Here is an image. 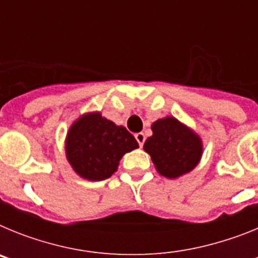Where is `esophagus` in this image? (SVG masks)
<instances>
[{"label":"esophagus","mask_w":258,"mask_h":258,"mask_svg":"<svg viewBox=\"0 0 258 258\" xmlns=\"http://www.w3.org/2000/svg\"><path fill=\"white\" fill-rule=\"evenodd\" d=\"M136 140H137V142H138V145L142 147L143 143H145V141H146V136L143 133H137L136 134Z\"/></svg>","instance_id":"esophagus-1"}]
</instances>
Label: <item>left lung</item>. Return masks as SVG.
Listing matches in <instances>:
<instances>
[{"instance_id":"obj_1","label":"left lung","mask_w":258,"mask_h":258,"mask_svg":"<svg viewBox=\"0 0 258 258\" xmlns=\"http://www.w3.org/2000/svg\"><path fill=\"white\" fill-rule=\"evenodd\" d=\"M152 136L145 142L157 172L177 178L192 170L202 156V141L174 117L160 118L152 124Z\"/></svg>"}]
</instances>
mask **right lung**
<instances>
[{"label":"right lung","instance_id":"right-lung-1","mask_svg":"<svg viewBox=\"0 0 258 258\" xmlns=\"http://www.w3.org/2000/svg\"><path fill=\"white\" fill-rule=\"evenodd\" d=\"M138 149L124 126L90 113L80 117L67 136L66 154L75 172L90 181H103L116 172L122 155Z\"/></svg>","mask_w":258,"mask_h":258}]
</instances>
